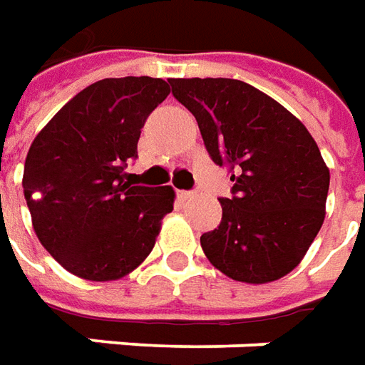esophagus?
I'll use <instances>...</instances> for the list:
<instances>
[{"mask_svg":"<svg viewBox=\"0 0 365 365\" xmlns=\"http://www.w3.org/2000/svg\"><path fill=\"white\" fill-rule=\"evenodd\" d=\"M178 196H180L182 200H190V198H195L196 192H192V190H180V192H178Z\"/></svg>","mask_w":365,"mask_h":365,"instance_id":"34e87169","label":"esophagus"}]
</instances>
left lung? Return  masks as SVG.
<instances>
[{
	"instance_id": "8db88e82",
	"label": "left lung",
	"mask_w": 365,
	"mask_h": 365,
	"mask_svg": "<svg viewBox=\"0 0 365 365\" xmlns=\"http://www.w3.org/2000/svg\"><path fill=\"white\" fill-rule=\"evenodd\" d=\"M198 121L206 151L228 165L232 198L200 236L206 257L234 281L271 283L301 263L324 222L330 170L293 113L234 78H169Z\"/></svg>"
}]
</instances>
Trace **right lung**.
<instances>
[{
  "label": "right lung",
  "mask_w": 365,
  "mask_h": 365,
  "mask_svg": "<svg viewBox=\"0 0 365 365\" xmlns=\"http://www.w3.org/2000/svg\"><path fill=\"white\" fill-rule=\"evenodd\" d=\"M151 76L104 78L63 106L31 143L23 192L46 252L76 277L115 281L151 253L170 187H131L123 169L137 157L149 113L169 96Z\"/></svg>",
  "instance_id": "obj_1"
}]
</instances>
